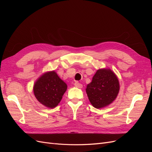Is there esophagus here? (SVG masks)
I'll return each mask as SVG.
<instances>
[{
  "label": "esophagus",
  "mask_w": 152,
  "mask_h": 152,
  "mask_svg": "<svg viewBox=\"0 0 152 152\" xmlns=\"http://www.w3.org/2000/svg\"><path fill=\"white\" fill-rule=\"evenodd\" d=\"M74 86L76 87H78V88H82V85L81 84H80L79 82H75L74 83Z\"/></svg>",
  "instance_id": "1"
}]
</instances>
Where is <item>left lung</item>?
Listing matches in <instances>:
<instances>
[{
    "mask_svg": "<svg viewBox=\"0 0 152 152\" xmlns=\"http://www.w3.org/2000/svg\"><path fill=\"white\" fill-rule=\"evenodd\" d=\"M119 90L118 78L110 68L98 69L86 89L90 103L98 109L112 104L117 98Z\"/></svg>",
    "mask_w": 152,
    "mask_h": 152,
    "instance_id": "1",
    "label": "left lung"
}]
</instances>
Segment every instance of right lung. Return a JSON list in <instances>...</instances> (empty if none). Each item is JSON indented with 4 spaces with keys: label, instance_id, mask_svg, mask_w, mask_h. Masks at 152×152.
Segmentation results:
<instances>
[{
    "label": "right lung",
    "instance_id": "obj_1",
    "mask_svg": "<svg viewBox=\"0 0 152 152\" xmlns=\"http://www.w3.org/2000/svg\"><path fill=\"white\" fill-rule=\"evenodd\" d=\"M67 89V85L54 70L45 72L35 82L33 91L38 102L49 108L57 107Z\"/></svg>",
    "mask_w": 152,
    "mask_h": 152
}]
</instances>
